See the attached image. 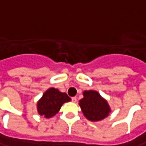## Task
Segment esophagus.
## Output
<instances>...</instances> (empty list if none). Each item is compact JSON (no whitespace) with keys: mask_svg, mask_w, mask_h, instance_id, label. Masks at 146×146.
<instances>
[{"mask_svg":"<svg viewBox=\"0 0 146 146\" xmlns=\"http://www.w3.org/2000/svg\"><path fill=\"white\" fill-rule=\"evenodd\" d=\"M72 101H73V103H76L77 102V97H73L72 98Z\"/></svg>","mask_w":146,"mask_h":146,"instance_id":"34e87169","label":"esophagus"}]
</instances>
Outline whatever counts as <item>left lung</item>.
<instances>
[{
  "label": "left lung",
  "mask_w": 146,
  "mask_h": 146,
  "mask_svg": "<svg viewBox=\"0 0 146 146\" xmlns=\"http://www.w3.org/2000/svg\"><path fill=\"white\" fill-rule=\"evenodd\" d=\"M83 98L79 100V105L84 116L92 122L103 120L111 112L110 106L98 92L84 91Z\"/></svg>",
  "instance_id": "1"
}]
</instances>
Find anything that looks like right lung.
<instances>
[{
  "instance_id": "add662e5",
  "label": "right lung",
  "mask_w": 146,
  "mask_h": 146,
  "mask_svg": "<svg viewBox=\"0 0 146 146\" xmlns=\"http://www.w3.org/2000/svg\"><path fill=\"white\" fill-rule=\"evenodd\" d=\"M71 98L68 96L66 93L50 87L43 93L41 98L37 101V113L46 118L54 117L58 113L63 104L69 102Z\"/></svg>"
}]
</instances>
